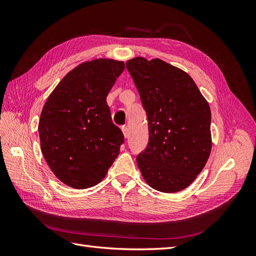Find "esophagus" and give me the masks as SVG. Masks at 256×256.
<instances>
[{
    "mask_svg": "<svg viewBox=\"0 0 256 256\" xmlns=\"http://www.w3.org/2000/svg\"><path fill=\"white\" fill-rule=\"evenodd\" d=\"M122 134H124V136H125L126 138L129 136V130H128V127H126V126H122Z\"/></svg>",
    "mask_w": 256,
    "mask_h": 256,
    "instance_id": "1",
    "label": "esophagus"
}]
</instances>
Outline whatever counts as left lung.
<instances>
[{"instance_id": "1", "label": "left lung", "mask_w": 256, "mask_h": 256, "mask_svg": "<svg viewBox=\"0 0 256 256\" xmlns=\"http://www.w3.org/2000/svg\"><path fill=\"white\" fill-rule=\"evenodd\" d=\"M126 67L148 120L150 140L136 164L154 190L174 193L202 172L212 152L210 108L191 76L160 58H134Z\"/></svg>"}]
</instances>
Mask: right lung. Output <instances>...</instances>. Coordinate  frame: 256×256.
<instances>
[{
	"instance_id": "right-lung-1",
	"label": "right lung",
	"mask_w": 256,
	"mask_h": 256,
	"mask_svg": "<svg viewBox=\"0 0 256 256\" xmlns=\"http://www.w3.org/2000/svg\"><path fill=\"white\" fill-rule=\"evenodd\" d=\"M124 62L96 58L74 67L49 95L38 132L44 160L56 178L74 189L102 182L118 156L122 130L106 104Z\"/></svg>"
}]
</instances>
